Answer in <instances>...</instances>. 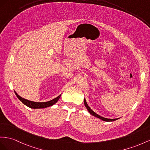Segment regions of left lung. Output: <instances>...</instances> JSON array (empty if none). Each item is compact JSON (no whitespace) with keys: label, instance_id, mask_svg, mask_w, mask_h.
Returning a JSON list of instances; mask_svg holds the SVG:
<instances>
[{"label":"left lung","instance_id":"left-lung-1","mask_svg":"<svg viewBox=\"0 0 150 150\" xmlns=\"http://www.w3.org/2000/svg\"><path fill=\"white\" fill-rule=\"evenodd\" d=\"M84 104H85V105L86 108L87 109V110L88 111V112L90 113L91 115L94 116H96V117H97V118H98L100 119L101 120H103V121H105V122H113V121H115V120L118 119V118H115V119L106 118H104V117H103V116H100V115H97V113H96L94 111H93L92 110V109H91V108L89 107V105H88V104L86 103V101L85 98H84Z\"/></svg>","mask_w":150,"mask_h":150}]
</instances>
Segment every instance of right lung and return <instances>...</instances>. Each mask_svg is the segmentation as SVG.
<instances>
[{
	"instance_id": "obj_1",
	"label": "right lung",
	"mask_w": 150,
	"mask_h": 150,
	"mask_svg": "<svg viewBox=\"0 0 150 150\" xmlns=\"http://www.w3.org/2000/svg\"><path fill=\"white\" fill-rule=\"evenodd\" d=\"M14 93H15L16 97L18 98V99H19L21 103L24 104L25 105H27V106H28V108H32V109H42V108H46L47 107L52 106V105H54V104L57 103L61 96V95H60V96H58L57 97L54 98L53 99L47 102H41V103H39V102H38L37 103V102L31 101L21 97L15 92V91H14Z\"/></svg>"
}]
</instances>
